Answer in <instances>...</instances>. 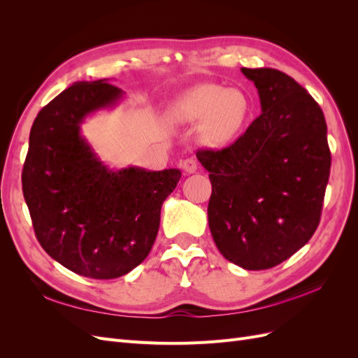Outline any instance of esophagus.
I'll use <instances>...</instances> for the list:
<instances>
[{"label":"esophagus","mask_w":358,"mask_h":358,"mask_svg":"<svg viewBox=\"0 0 358 358\" xmlns=\"http://www.w3.org/2000/svg\"><path fill=\"white\" fill-rule=\"evenodd\" d=\"M180 167L183 169V171L188 173V175H191V173H196V171L199 170V166H197L196 159H192V158L183 159V161L180 162Z\"/></svg>","instance_id":"esophagus-1"}]
</instances>
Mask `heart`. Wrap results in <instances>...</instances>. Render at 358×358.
<instances>
[{
  "label": "heart",
  "instance_id": "obj_1",
  "mask_svg": "<svg viewBox=\"0 0 358 358\" xmlns=\"http://www.w3.org/2000/svg\"><path fill=\"white\" fill-rule=\"evenodd\" d=\"M251 112L248 95L236 88L203 83L180 94L169 106L167 117L175 125H200L204 145L222 148L241 133Z\"/></svg>",
  "mask_w": 358,
  "mask_h": 358
}]
</instances>
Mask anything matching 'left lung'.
Here are the masks:
<instances>
[{"instance_id":"left-lung-1","label":"left lung","mask_w":358,"mask_h":358,"mask_svg":"<svg viewBox=\"0 0 358 358\" xmlns=\"http://www.w3.org/2000/svg\"><path fill=\"white\" fill-rule=\"evenodd\" d=\"M262 115L221 150L200 149L212 183L208 216L216 248L246 270L280 264L321 218L331 155L327 124L308 91L275 69H242Z\"/></svg>"}]
</instances>
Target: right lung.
Returning <instances> with one entry per match:
<instances>
[{
  "label": "right lung",
  "instance_id": "1",
  "mask_svg": "<svg viewBox=\"0 0 358 358\" xmlns=\"http://www.w3.org/2000/svg\"><path fill=\"white\" fill-rule=\"evenodd\" d=\"M122 90L76 82L34 119L22 189L43 249L64 267L92 279H115L137 267L152 249L161 206L180 170H112L95 155L80 125L113 107Z\"/></svg>",
  "mask_w": 358,
  "mask_h": 358
}]
</instances>
